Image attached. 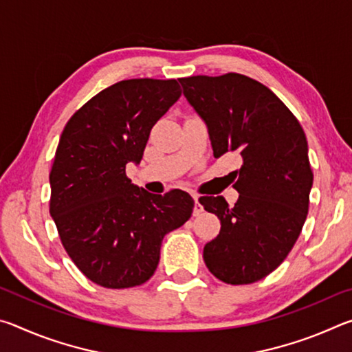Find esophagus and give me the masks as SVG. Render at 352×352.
<instances>
[{
    "instance_id": "1",
    "label": "esophagus",
    "mask_w": 352,
    "mask_h": 352,
    "mask_svg": "<svg viewBox=\"0 0 352 352\" xmlns=\"http://www.w3.org/2000/svg\"><path fill=\"white\" fill-rule=\"evenodd\" d=\"M192 199H194V201H195V205H194V216L197 217V216H200L201 212H204V206L200 205V201H199V195L197 194H192Z\"/></svg>"
}]
</instances>
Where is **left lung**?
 <instances>
[{"instance_id":"8db88e82","label":"left lung","mask_w":352,"mask_h":352,"mask_svg":"<svg viewBox=\"0 0 352 352\" xmlns=\"http://www.w3.org/2000/svg\"><path fill=\"white\" fill-rule=\"evenodd\" d=\"M188 102L206 122L214 157L236 152L231 172L234 206L222 195L199 201L220 220V233L204 248L214 276L252 284L278 269L300 236L314 174L307 140L284 102L261 82L237 73L182 77Z\"/></svg>"}]
</instances>
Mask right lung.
<instances>
[{
    "mask_svg": "<svg viewBox=\"0 0 352 352\" xmlns=\"http://www.w3.org/2000/svg\"><path fill=\"white\" fill-rule=\"evenodd\" d=\"M180 96L175 79L121 80L83 104L63 129L50 172V212L65 252L100 287L151 279L163 237L192 214L184 190L151 194L126 175Z\"/></svg>",
    "mask_w": 352,
    "mask_h": 352,
    "instance_id": "obj_1",
    "label": "right lung"
}]
</instances>
